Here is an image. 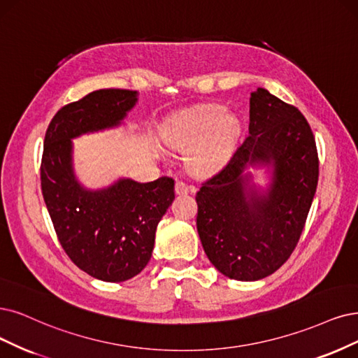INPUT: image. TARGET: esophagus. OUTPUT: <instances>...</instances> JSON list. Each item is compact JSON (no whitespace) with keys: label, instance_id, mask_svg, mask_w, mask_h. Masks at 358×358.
Returning a JSON list of instances; mask_svg holds the SVG:
<instances>
[{"label":"esophagus","instance_id":"esophagus-1","mask_svg":"<svg viewBox=\"0 0 358 358\" xmlns=\"http://www.w3.org/2000/svg\"><path fill=\"white\" fill-rule=\"evenodd\" d=\"M194 187L189 186V184H186L184 181H177L176 182V193L177 194H187L190 192H193Z\"/></svg>","mask_w":358,"mask_h":358}]
</instances>
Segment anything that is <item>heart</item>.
<instances>
[{"mask_svg": "<svg viewBox=\"0 0 358 358\" xmlns=\"http://www.w3.org/2000/svg\"><path fill=\"white\" fill-rule=\"evenodd\" d=\"M241 137V119L221 106L180 112L162 129L164 141L177 150H187V164L199 174H214L226 166Z\"/></svg>", "mask_w": 358, "mask_h": 358, "instance_id": "obj_1", "label": "heart"}]
</instances>
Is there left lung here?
<instances>
[{"mask_svg": "<svg viewBox=\"0 0 358 358\" xmlns=\"http://www.w3.org/2000/svg\"><path fill=\"white\" fill-rule=\"evenodd\" d=\"M250 167L266 169V187L253 181ZM317 181L307 119L266 88L250 92L249 136L196 194L197 233L213 266L242 282L279 270L299 241Z\"/></svg>", "mask_w": 358, "mask_h": 358, "instance_id": "1", "label": "left lung"}]
</instances>
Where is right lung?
<instances>
[{
  "mask_svg": "<svg viewBox=\"0 0 358 358\" xmlns=\"http://www.w3.org/2000/svg\"><path fill=\"white\" fill-rule=\"evenodd\" d=\"M137 101V91H92L55 115L44 140L41 189L59 242L76 267L110 283L148 266L157 224L176 197L174 180L117 178L87 189L75 174L72 140L121 127Z\"/></svg>",
  "mask_w": 358,
  "mask_h": 358,
  "instance_id": "right-lung-1",
  "label": "right lung"
}]
</instances>
